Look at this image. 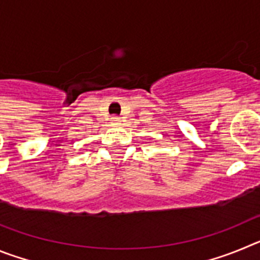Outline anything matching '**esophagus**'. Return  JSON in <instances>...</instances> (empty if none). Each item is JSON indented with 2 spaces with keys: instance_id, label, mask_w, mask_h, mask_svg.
Listing matches in <instances>:
<instances>
[{
  "instance_id": "obj_1",
  "label": "esophagus",
  "mask_w": 260,
  "mask_h": 260,
  "mask_svg": "<svg viewBox=\"0 0 260 260\" xmlns=\"http://www.w3.org/2000/svg\"><path fill=\"white\" fill-rule=\"evenodd\" d=\"M112 121H113L114 123L119 122V117H117V116H113V117H112Z\"/></svg>"
}]
</instances>
